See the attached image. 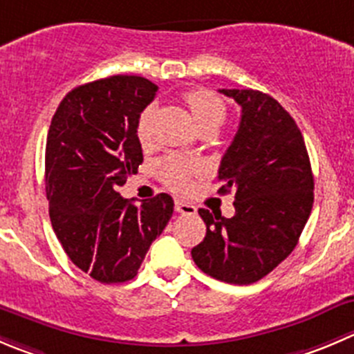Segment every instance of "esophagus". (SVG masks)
Returning a JSON list of instances; mask_svg holds the SVG:
<instances>
[{
    "label": "esophagus",
    "mask_w": 354,
    "mask_h": 354,
    "mask_svg": "<svg viewBox=\"0 0 354 354\" xmlns=\"http://www.w3.org/2000/svg\"><path fill=\"white\" fill-rule=\"evenodd\" d=\"M174 209H176L178 212H181V214H185V216L197 214V207H195L194 204H190V202L180 201V198H178V201L174 202Z\"/></svg>",
    "instance_id": "34e87169"
}]
</instances>
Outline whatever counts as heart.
<instances>
[{"mask_svg": "<svg viewBox=\"0 0 354 354\" xmlns=\"http://www.w3.org/2000/svg\"><path fill=\"white\" fill-rule=\"evenodd\" d=\"M183 102L187 104L195 126L198 129H216L226 115V107L221 98L209 90L194 88L183 93ZM150 111H145L138 121V136L145 138L147 126H149ZM198 171L197 162L180 159V157H167L160 164V178L167 187L174 190H185L190 185V176Z\"/></svg>", "mask_w": 354, "mask_h": 354, "instance_id": "b5f03b06", "label": "heart"}]
</instances>
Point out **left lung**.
Returning a JSON list of instances; mask_svg holds the SVG:
<instances>
[{"mask_svg": "<svg viewBox=\"0 0 354 354\" xmlns=\"http://www.w3.org/2000/svg\"><path fill=\"white\" fill-rule=\"evenodd\" d=\"M219 91L242 107L218 171L219 194L235 192V214L198 209L207 232L192 257L212 279L249 286L297 245L313 207L315 181L303 135L275 98L256 90Z\"/></svg>", "mask_w": 354, "mask_h": 354, "instance_id": "left-lung-1", "label": "left lung"}]
</instances>
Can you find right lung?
<instances>
[{"label": "right lung", "instance_id": "add662e5", "mask_svg": "<svg viewBox=\"0 0 354 354\" xmlns=\"http://www.w3.org/2000/svg\"><path fill=\"white\" fill-rule=\"evenodd\" d=\"M157 86L112 75L74 88L58 105L46 138L50 219L68 259L102 283L135 279L174 211L171 195L135 205L119 188L143 162L140 114Z\"/></svg>", "mask_w": 354, "mask_h": 354}]
</instances>
